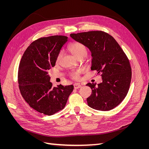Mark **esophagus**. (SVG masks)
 Returning <instances> with one entry per match:
<instances>
[{
	"label": "esophagus",
	"instance_id": "esophagus-1",
	"mask_svg": "<svg viewBox=\"0 0 149 149\" xmlns=\"http://www.w3.org/2000/svg\"><path fill=\"white\" fill-rule=\"evenodd\" d=\"M81 87V85L79 83H74V89H78Z\"/></svg>",
	"mask_w": 149,
	"mask_h": 149
}]
</instances>
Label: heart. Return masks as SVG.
<instances>
[{
	"label": "heart",
	"instance_id": "1",
	"mask_svg": "<svg viewBox=\"0 0 149 149\" xmlns=\"http://www.w3.org/2000/svg\"><path fill=\"white\" fill-rule=\"evenodd\" d=\"M68 50L73 54V55L77 58H79L80 57H85L87 55L88 50L87 48L86 47L84 44L79 43V42H73L71 43L69 45ZM61 56V53H60L58 54L57 56V60L58 61ZM83 73V70L81 69H79L76 71H71L70 75L71 78L73 79L78 80L79 79V75Z\"/></svg>",
	"mask_w": 149,
	"mask_h": 149
}]
</instances>
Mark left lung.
<instances>
[{
	"label": "left lung",
	"instance_id": "obj_1",
	"mask_svg": "<svg viewBox=\"0 0 149 149\" xmlns=\"http://www.w3.org/2000/svg\"><path fill=\"white\" fill-rule=\"evenodd\" d=\"M70 37L81 43L91 52V70L100 74L102 81L88 83L92 94L88 106L99 111H109L118 106L127 96L132 78L129 60L118 43L102 31L71 33Z\"/></svg>",
	"mask_w": 149,
	"mask_h": 149
}]
</instances>
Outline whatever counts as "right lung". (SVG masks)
Instances as JSON below:
<instances>
[{"instance_id": "1", "label": "right lung", "mask_w": 149, "mask_h": 149, "mask_svg": "<svg viewBox=\"0 0 149 149\" xmlns=\"http://www.w3.org/2000/svg\"><path fill=\"white\" fill-rule=\"evenodd\" d=\"M68 37L54 35L40 38L25 51L19 67L18 82L25 101L40 113L51 116L65 107L73 85L53 87L48 74Z\"/></svg>"}]
</instances>
